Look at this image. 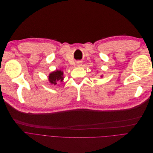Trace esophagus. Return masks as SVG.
<instances>
[{
  "label": "esophagus",
  "mask_w": 153,
  "mask_h": 153,
  "mask_svg": "<svg viewBox=\"0 0 153 153\" xmlns=\"http://www.w3.org/2000/svg\"><path fill=\"white\" fill-rule=\"evenodd\" d=\"M76 64H77V65H78V66H79H79L82 65V62H78Z\"/></svg>",
  "instance_id": "obj_1"
}]
</instances>
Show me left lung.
<instances>
[{
    "label": "left lung",
    "mask_w": 153,
    "mask_h": 153,
    "mask_svg": "<svg viewBox=\"0 0 153 153\" xmlns=\"http://www.w3.org/2000/svg\"><path fill=\"white\" fill-rule=\"evenodd\" d=\"M101 77H102V76H101Z\"/></svg>",
    "instance_id": "1"
}]
</instances>
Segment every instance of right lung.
<instances>
[{
    "label": "right lung",
    "instance_id": "add662e5",
    "mask_svg": "<svg viewBox=\"0 0 153 153\" xmlns=\"http://www.w3.org/2000/svg\"><path fill=\"white\" fill-rule=\"evenodd\" d=\"M64 73L61 70H56L53 71V72L51 73L49 75V82L53 85H56L57 83L59 81L60 82H63L64 79V76H63Z\"/></svg>",
    "mask_w": 153,
    "mask_h": 153
}]
</instances>
